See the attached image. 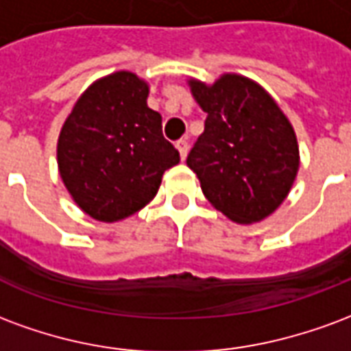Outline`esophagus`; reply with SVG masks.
<instances>
[{
  "mask_svg": "<svg viewBox=\"0 0 351 351\" xmlns=\"http://www.w3.org/2000/svg\"><path fill=\"white\" fill-rule=\"evenodd\" d=\"M176 148H178V154H180V160H186L188 150H190V143L186 138H180V141H176Z\"/></svg>",
  "mask_w": 351,
  "mask_h": 351,
  "instance_id": "1",
  "label": "esophagus"
}]
</instances>
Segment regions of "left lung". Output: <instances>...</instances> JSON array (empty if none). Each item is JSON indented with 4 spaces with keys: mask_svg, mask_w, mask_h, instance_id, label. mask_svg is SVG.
Returning <instances> with one entry per match:
<instances>
[{
    "mask_svg": "<svg viewBox=\"0 0 351 351\" xmlns=\"http://www.w3.org/2000/svg\"><path fill=\"white\" fill-rule=\"evenodd\" d=\"M206 112L188 156L208 203L237 223H258L278 208L299 171L297 135L278 103L256 80L223 73L213 84L188 79Z\"/></svg>",
    "mask_w": 351,
    "mask_h": 351,
    "instance_id": "8db88e82",
    "label": "left lung"
}]
</instances>
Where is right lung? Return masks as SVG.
<instances>
[{"instance_id":"1","label":"right lung","mask_w":351,"mask_h":351,"mask_svg":"<svg viewBox=\"0 0 351 351\" xmlns=\"http://www.w3.org/2000/svg\"><path fill=\"white\" fill-rule=\"evenodd\" d=\"M150 84L131 71L101 77L82 92L58 137V171L80 210L105 223L130 218L180 161L146 105Z\"/></svg>"}]
</instances>
